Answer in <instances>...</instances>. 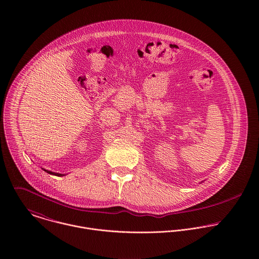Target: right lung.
<instances>
[{
    "instance_id": "1",
    "label": "right lung",
    "mask_w": 259,
    "mask_h": 259,
    "mask_svg": "<svg viewBox=\"0 0 259 259\" xmlns=\"http://www.w3.org/2000/svg\"><path fill=\"white\" fill-rule=\"evenodd\" d=\"M45 171L49 174H53V175H56V176H62V174H59V173H54V172H51V171H48V170H45Z\"/></svg>"
}]
</instances>
